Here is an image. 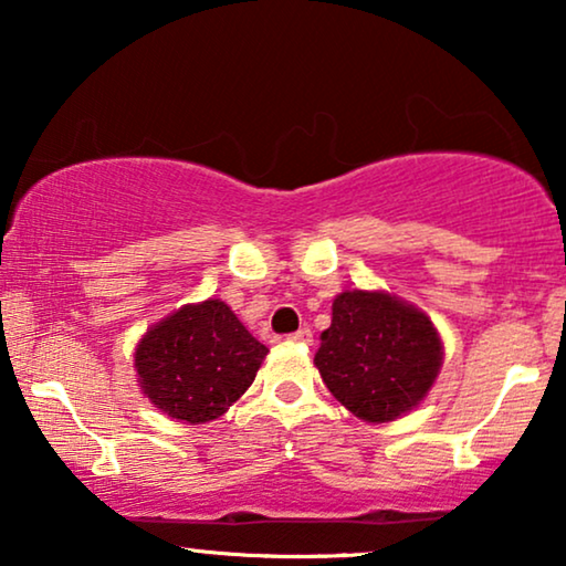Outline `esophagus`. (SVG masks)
<instances>
[{"label":"esophagus","instance_id":"34e87169","mask_svg":"<svg viewBox=\"0 0 566 566\" xmlns=\"http://www.w3.org/2000/svg\"><path fill=\"white\" fill-rule=\"evenodd\" d=\"M289 339H293V343H301V345H312L314 335H312V329H308V327H301L298 332L289 335Z\"/></svg>","mask_w":566,"mask_h":566}]
</instances>
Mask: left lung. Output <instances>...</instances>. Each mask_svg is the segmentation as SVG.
<instances>
[{"instance_id": "1", "label": "left lung", "mask_w": 566, "mask_h": 566, "mask_svg": "<svg viewBox=\"0 0 566 566\" xmlns=\"http://www.w3.org/2000/svg\"><path fill=\"white\" fill-rule=\"evenodd\" d=\"M316 368L339 405L368 422L397 420L436 381L443 345L432 322L389 293L345 291L332 304Z\"/></svg>"}]
</instances>
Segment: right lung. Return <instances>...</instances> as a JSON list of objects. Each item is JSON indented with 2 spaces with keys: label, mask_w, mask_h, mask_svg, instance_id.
<instances>
[{
  "label": "right lung",
  "mask_w": 566,
  "mask_h": 566,
  "mask_svg": "<svg viewBox=\"0 0 566 566\" xmlns=\"http://www.w3.org/2000/svg\"><path fill=\"white\" fill-rule=\"evenodd\" d=\"M268 347L219 298L182 306L136 347L142 389L161 412L190 424L221 417L258 376Z\"/></svg>",
  "instance_id": "obj_1"
}]
</instances>
